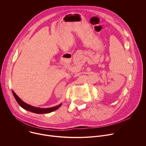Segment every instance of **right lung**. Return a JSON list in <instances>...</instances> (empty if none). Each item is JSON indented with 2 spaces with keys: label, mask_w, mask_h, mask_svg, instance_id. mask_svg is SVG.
I'll list each match as a JSON object with an SVG mask.
<instances>
[{
  "label": "right lung",
  "mask_w": 146,
  "mask_h": 146,
  "mask_svg": "<svg viewBox=\"0 0 146 146\" xmlns=\"http://www.w3.org/2000/svg\"><path fill=\"white\" fill-rule=\"evenodd\" d=\"M12 92H13V94L15 100L18 102V104L25 110H26L29 111H31L32 113H37V114L49 113H50L52 111H53L57 110V109H59V107H60L62 105V104H60L59 105H58L57 106H53V107H52V108H41L35 107V106L29 105V104L25 103V102H23L15 93V92L13 90H12Z\"/></svg>",
  "instance_id": "right-lung-1"
}]
</instances>
